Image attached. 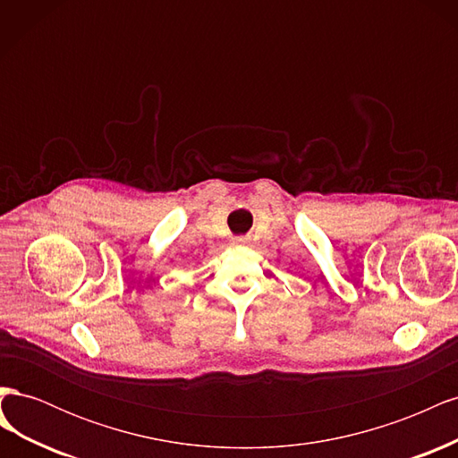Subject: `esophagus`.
Here are the masks:
<instances>
[{
	"label": "esophagus",
	"mask_w": 458,
	"mask_h": 458,
	"mask_svg": "<svg viewBox=\"0 0 458 458\" xmlns=\"http://www.w3.org/2000/svg\"><path fill=\"white\" fill-rule=\"evenodd\" d=\"M242 244H248L246 237H234L233 239V246H242Z\"/></svg>",
	"instance_id": "34e87169"
}]
</instances>
